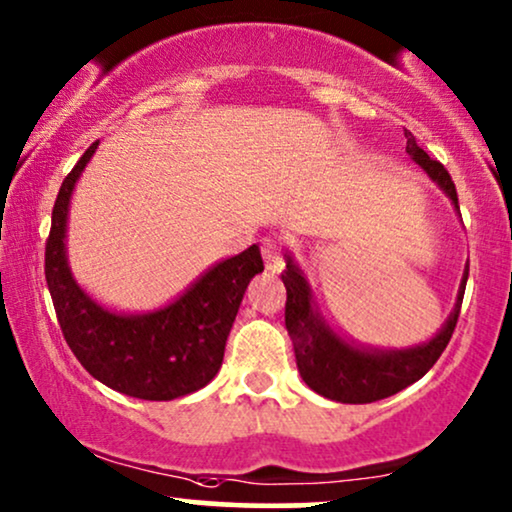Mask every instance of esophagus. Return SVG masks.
Instances as JSON below:
<instances>
[{
  "label": "esophagus",
  "instance_id": "34e87169",
  "mask_svg": "<svg viewBox=\"0 0 512 512\" xmlns=\"http://www.w3.org/2000/svg\"><path fill=\"white\" fill-rule=\"evenodd\" d=\"M261 254H263L265 268L272 272L282 270V247H280V240H277V237H263Z\"/></svg>",
  "mask_w": 512,
  "mask_h": 512
}]
</instances>
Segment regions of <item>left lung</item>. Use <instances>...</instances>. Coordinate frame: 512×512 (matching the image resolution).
Segmentation results:
<instances>
[{"label":"left lung","instance_id":"1","mask_svg":"<svg viewBox=\"0 0 512 512\" xmlns=\"http://www.w3.org/2000/svg\"><path fill=\"white\" fill-rule=\"evenodd\" d=\"M404 136H407V152L411 159L447 192L454 207L459 209L456 185L444 164L430 157L423 148H418L411 131L404 129ZM282 282L287 287L284 324H287L291 341H294L296 364L303 381L308 383V388L329 397V400L367 404L400 393L421 376H426L428 369L440 360L451 334H454L456 322H459L468 270L463 275L456 310L440 334L430 343L409 350H395V353H364V350H357L336 338L334 331L320 320L317 310H313L308 284H305L301 270L291 261V256H287V270L282 272Z\"/></svg>","mask_w":512,"mask_h":512}]
</instances>
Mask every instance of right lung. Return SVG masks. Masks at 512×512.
Masks as SVG:
<instances>
[{"instance_id": "obj_1", "label": "right lung", "mask_w": 512, "mask_h": 512, "mask_svg": "<svg viewBox=\"0 0 512 512\" xmlns=\"http://www.w3.org/2000/svg\"><path fill=\"white\" fill-rule=\"evenodd\" d=\"M91 143L58 190L44 249V275L63 338L79 364L105 386L138 400H174L204 388L218 374L230 327L249 280L263 270L254 244L218 263L169 308L115 315L91 301L65 261V221L75 181L94 155Z\"/></svg>"}]
</instances>
